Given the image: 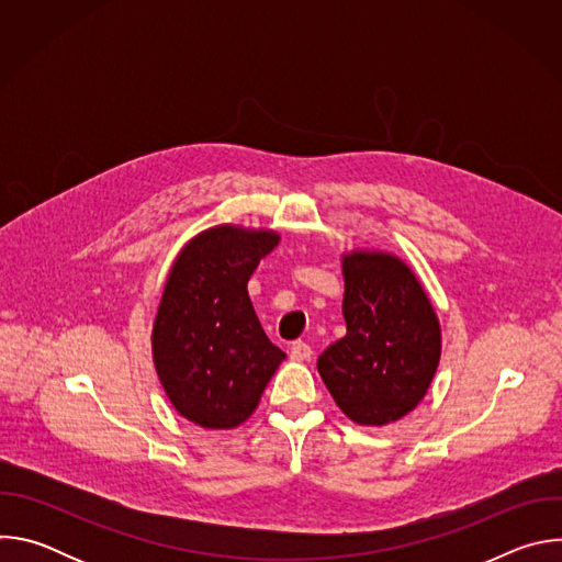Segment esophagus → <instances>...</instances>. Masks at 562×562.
Wrapping results in <instances>:
<instances>
[{
    "label": "esophagus",
    "mask_w": 562,
    "mask_h": 562,
    "mask_svg": "<svg viewBox=\"0 0 562 562\" xmlns=\"http://www.w3.org/2000/svg\"><path fill=\"white\" fill-rule=\"evenodd\" d=\"M311 356H313V349H311L306 342L295 340V342L291 345V358H293V360L304 362V360H311Z\"/></svg>",
    "instance_id": "34e87169"
}]
</instances>
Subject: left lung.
<instances>
[{"instance_id": "left-lung-1", "label": "left lung", "mask_w": 562, "mask_h": 562, "mask_svg": "<svg viewBox=\"0 0 562 562\" xmlns=\"http://www.w3.org/2000/svg\"><path fill=\"white\" fill-rule=\"evenodd\" d=\"M347 336L317 358L336 405L358 425L382 427L418 407L440 362L438 315L391 254L342 258Z\"/></svg>"}]
</instances>
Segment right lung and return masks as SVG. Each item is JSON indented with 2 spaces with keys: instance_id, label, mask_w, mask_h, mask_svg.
Returning <instances> with one entry per match:
<instances>
[{
  "instance_id": "right-lung-1",
  "label": "right lung",
  "mask_w": 562,
  "mask_h": 562,
  "mask_svg": "<svg viewBox=\"0 0 562 562\" xmlns=\"http://www.w3.org/2000/svg\"><path fill=\"white\" fill-rule=\"evenodd\" d=\"M278 233L231 224L195 235L178 256L153 325V360L171 405L206 429L243 425L286 358L265 334L249 278Z\"/></svg>"
}]
</instances>
